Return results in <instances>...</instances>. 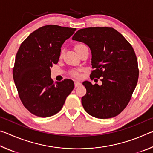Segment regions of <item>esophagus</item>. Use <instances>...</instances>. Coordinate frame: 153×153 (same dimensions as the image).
<instances>
[{
	"label": "esophagus",
	"mask_w": 153,
	"mask_h": 153,
	"mask_svg": "<svg viewBox=\"0 0 153 153\" xmlns=\"http://www.w3.org/2000/svg\"><path fill=\"white\" fill-rule=\"evenodd\" d=\"M81 83H80L79 82H78V81H76L75 82V87L76 88H77V87H78V86H81Z\"/></svg>",
	"instance_id": "1"
}]
</instances>
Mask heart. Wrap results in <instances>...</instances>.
Segmentation results:
<instances>
[{
	"instance_id": "obj_1",
	"label": "heart",
	"mask_w": 153,
	"mask_h": 153,
	"mask_svg": "<svg viewBox=\"0 0 153 153\" xmlns=\"http://www.w3.org/2000/svg\"><path fill=\"white\" fill-rule=\"evenodd\" d=\"M84 46H85V45H83V44H78V45H76V46H75V50L77 51L79 48L84 47ZM74 76H78L79 74H78V72H77V71H74Z\"/></svg>"
}]
</instances>
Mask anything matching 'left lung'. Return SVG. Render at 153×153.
Returning a JSON list of instances; mask_svg holds the SVG:
<instances>
[{
	"instance_id": "obj_1",
	"label": "left lung",
	"mask_w": 153,
	"mask_h": 153,
	"mask_svg": "<svg viewBox=\"0 0 153 153\" xmlns=\"http://www.w3.org/2000/svg\"><path fill=\"white\" fill-rule=\"evenodd\" d=\"M72 40L86 44L92 53L91 78L102 77V85L82 83L86 94L82 98L84 110L92 117H115L128 105L138 79V61L132 46L112 27L81 29Z\"/></svg>"
}]
</instances>
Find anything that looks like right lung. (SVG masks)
Instances as JSON below:
<instances>
[{
  "label": "right lung",
  "mask_w": 153,
  "mask_h": 153,
  "mask_svg": "<svg viewBox=\"0 0 153 153\" xmlns=\"http://www.w3.org/2000/svg\"><path fill=\"white\" fill-rule=\"evenodd\" d=\"M76 28L48 25L28 36L15 57L13 76L24 107L38 117H48L61 111L74 88L71 79L54 83L51 67L58 63L61 48Z\"/></svg>",
  "instance_id": "1"
}]
</instances>
